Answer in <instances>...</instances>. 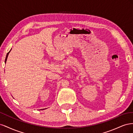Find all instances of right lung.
Listing matches in <instances>:
<instances>
[{"label": "right lung", "instance_id": "add662e5", "mask_svg": "<svg viewBox=\"0 0 133 133\" xmlns=\"http://www.w3.org/2000/svg\"><path fill=\"white\" fill-rule=\"evenodd\" d=\"M10 50L8 52V53H7V54H6V58H5V63H6V60H7V58H8V54H9V53H10ZM44 109H43V110H44ZM41 110H42V109H41Z\"/></svg>", "mask_w": 133, "mask_h": 133}]
</instances>
